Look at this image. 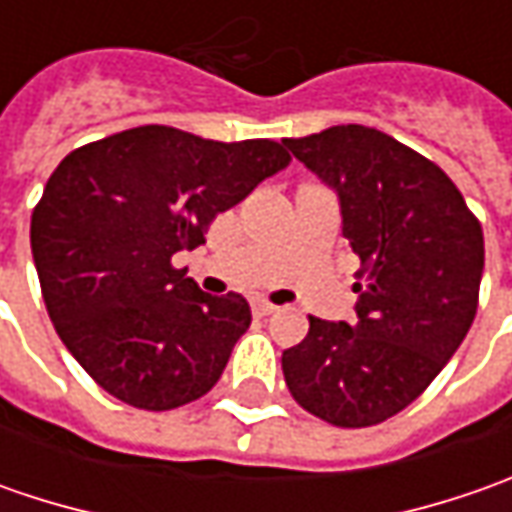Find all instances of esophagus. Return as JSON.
<instances>
[{
  "label": "esophagus",
  "mask_w": 512,
  "mask_h": 512,
  "mask_svg": "<svg viewBox=\"0 0 512 512\" xmlns=\"http://www.w3.org/2000/svg\"><path fill=\"white\" fill-rule=\"evenodd\" d=\"M279 307L273 305V302H267V299H256L253 302V316H270V313H276Z\"/></svg>",
  "instance_id": "34e87169"
}]
</instances>
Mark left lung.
<instances>
[{
    "instance_id": "obj_1",
    "label": "left lung",
    "mask_w": 512,
    "mask_h": 512,
    "mask_svg": "<svg viewBox=\"0 0 512 512\" xmlns=\"http://www.w3.org/2000/svg\"><path fill=\"white\" fill-rule=\"evenodd\" d=\"M285 145L336 187L362 262L359 322L310 316L282 353L287 390L327 424H382L422 396L476 319L482 222L436 162L382 130L336 125Z\"/></svg>"
}]
</instances>
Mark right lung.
Instances as JSON below:
<instances>
[{"label":"right lung","instance_id":"obj_1","mask_svg":"<svg viewBox=\"0 0 512 512\" xmlns=\"http://www.w3.org/2000/svg\"><path fill=\"white\" fill-rule=\"evenodd\" d=\"M290 162L273 139L213 142L142 125L70 150L30 216V250L59 339L93 382L173 410L219 382L250 327L239 293L207 296L179 250Z\"/></svg>","mask_w":512,"mask_h":512}]
</instances>
